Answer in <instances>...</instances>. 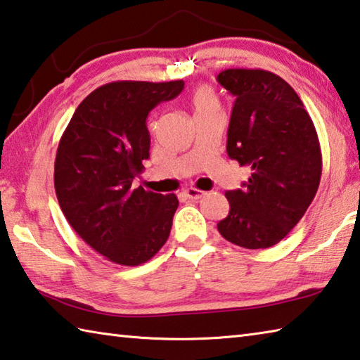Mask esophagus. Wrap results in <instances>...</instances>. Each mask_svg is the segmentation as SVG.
I'll list each match as a JSON object with an SVG mask.
<instances>
[{"label": "esophagus", "instance_id": "1", "mask_svg": "<svg viewBox=\"0 0 360 360\" xmlns=\"http://www.w3.org/2000/svg\"><path fill=\"white\" fill-rule=\"evenodd\" d=\"M184 194H185V196H186L188 199H193V200H198V199L205 196L204 191L196 190V188H188V190L184 191Z\"/></svg>", "mask_w": 360, "mask_h": 360}]
</instances>
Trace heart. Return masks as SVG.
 Returning <instances> with one entry per match:
<instances>
[{
  "instance_id": "b5f03b06",
  "label": "heart",
  "mask_w": 360,
  "mask_h": 360,
  "mask_svg": "<svg viewBox=\"0 0 360 360\" xmlns=\"http://www.w3.org/2000/svg\"><path fill=\"white\" fill-rule=\"evenodd\" d=\"M190 103L194 113L221 110V99H219L218 93L209 85H202L196 88L191 94Z\"/></svg>"
}]
</instances>
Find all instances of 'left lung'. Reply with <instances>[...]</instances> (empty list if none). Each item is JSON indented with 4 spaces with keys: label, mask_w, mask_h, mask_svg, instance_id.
<instances>
[{
    "label": "left lung",
    "mask_w": 360,
    "mask_h": 360,
    "mask_svg": "<svg viewBox=\"0 0 360 360\" xmlns=\"http://www.w3.org/2000/svg\"><path fill=\"white\" fill-rule=\"evenodd\" d=\"M218 82L236 96L228 155L251 169L242 190L228 191L226 240L269 248L283 240L316 196L323 156L313 120L294 88L264 69H224Z\"/></svg>",
    "instance_id": "1"
}]
</instances>
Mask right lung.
Listing matches in <instances>:
<instances>
[{"label": "right lung", "instance_id": "right-lung-1", "mask_svg": "<svg viewBox=\"0 0 360 360\" xmlns=\"http://www.w3.org/2000/svg\"><path fill=\"white\" fill-rule=\"evenodd\" d=\"M184 80H118L75 109L60 139L53 184L68 223L82 240L120 266H141L166 243L175 194L145 191L132 180L150 156L147 117L184 90Z\"/></svg>", "mask_w": 360, "mask_h": 360}]
</instances>
